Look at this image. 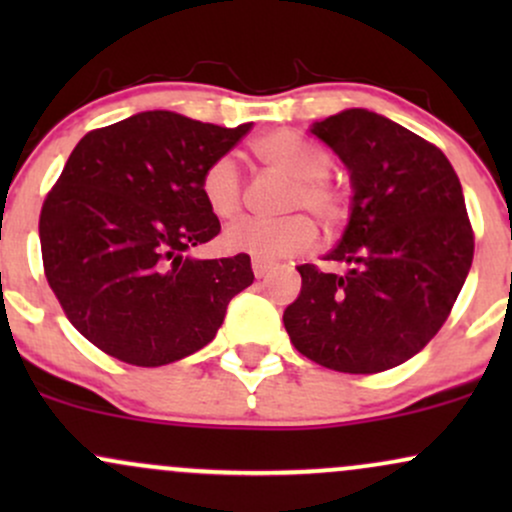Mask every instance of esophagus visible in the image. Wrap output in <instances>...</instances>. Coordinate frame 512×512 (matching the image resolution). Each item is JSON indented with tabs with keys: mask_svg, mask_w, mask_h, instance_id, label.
I'll use <instances>...</instances> for the list:
<instances>
[{
	"mask_svg": "<svg viewBox=\"0 0 512 512\" xmlns=\"http://www.w3.org/2000/svg\"><path fill=\"white\" fill-rule=\"evenodd\" d=\"M272 267H274L272 262H267V260H257V257H252V272H255L257 279H262V276L267 274L269 269H272Z\"/></svg>",
	"mask_w": 512,
	"mask_h": 512,
	"instance_id": "34e87169",
	"label": "esophagus"
}]
</instances>
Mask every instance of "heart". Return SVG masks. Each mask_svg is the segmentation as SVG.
<instances>
[{
    "mask_svg": "<svg viewBox=\"0 0 512 512\" xmlns=\"http://www.w3.org/2000/svg\"><path fill=\"white\" fill-rule=\"evenodd\" d=\"M252 151L269 168L291 180L284 202L286 211H308L327 231H334L349 219L351 195L342 182L330 178L332 156L325 149L289 129H276L257 137L252 142ZM199 192L214 216H236L245 197V180L236 158L228 154L216 156L202 170ZM315 243L317 228L305 214H293L286 219H240L223 233L226 250L243 252L257 260L301 255Z\"/></svg>",
    "mask_w": 512,
    "mask_h": 512,
    "instance_id": "b5f03b06",
    "label": "heart"
}]
</instances>
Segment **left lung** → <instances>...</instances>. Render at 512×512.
Here are the masks:
<instances>
[{"instance_id": "1", "label": "left lung", "mask_w": 512, "mask_h": 512, "mask_svg": "<svg viewBox=\"0 0 512 512\" xmlns=\"http://www.w3.org/2000/svg\"><path fill=\"white\" fill-rule=\"evenodd\" d=\"M310 132L344 161L354 204L325 260L344 274L301 264V296L284 310L291 344L339 373H383L436 337L474 257L460 178L436 144L351 108Z\"/></svg>"}]
</instances>
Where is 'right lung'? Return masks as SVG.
Listing matches in <instances>:
<instances>
[{
    "label": "right lung",
    "mask_w": 512,
    "mask_h": 512,
    "mask_svg": "<svg viewBox=\"0 0 512 512\" xmlns=\"http://www.w3.org/2000/svg\"><path fill=\"white\" fill-rule=\"evenodd\" d=\"M250 127L146 110L74 146L40 209V250L64 315L93 346L156 368L216 337L255 274L243 252L190 257L221 231L199 178Z\"/></svg>",
    "instance_id": "obj_1"
}]
</instances>
